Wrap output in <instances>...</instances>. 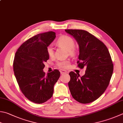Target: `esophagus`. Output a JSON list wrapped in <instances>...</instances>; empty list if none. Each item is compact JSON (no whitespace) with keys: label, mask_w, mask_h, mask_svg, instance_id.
Wrapping results in <instances>:
<instances>
[{"label":"esophagus","mask_w":123,"mask_h":123,"mask_svg":"<svg viewBox=\"0 0 123 123\" xmlns=\"http://www.w3.org/2000/svg\"><path fill=\"white\" fill-rule=\"evenodd\" d=\"M60 72H61V74H65L67 73V72L65 70H63V69H62V70L60 71Z\"/></svg>","instance_id":"obj_1"}]
</instances>
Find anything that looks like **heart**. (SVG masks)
<instances>
[{
  "mask_svg": "<svg viewBox=\"0 0 123 123\" xmlns=\"http://www.w3.org/2000/svg\"><path fill=\"white\" fill-rule=\"evenodd\" d=\"M57 43L61 47H63L68 51L70 55H73L74 54V47L75 45L74 41L70 37L68 36H62L58 39ZM47 52L48 55L50 57L54 55V49L52 45L48 46L47 48ZM70 62L68 61H60L57 62V65L60 68H66L69 65Z\"/></svg>",
  "mask_w": 123,
  "mask_h": 123,
  "instance_id": "obj_1",
  "label": "heart"
}]
</instances>
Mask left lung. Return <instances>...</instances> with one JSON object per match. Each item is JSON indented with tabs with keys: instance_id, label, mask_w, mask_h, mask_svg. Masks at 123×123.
<instances>
[{
	"instance_id": "8db88e82",
	"label": "left lung",
	"mask_w": 123,
	"mask_h": 123,
	"mask_svg": "<svg viewBox=\"0 0 123 123\" xmlns=\"http://www.w3.org/2000/svg\"><path fill=\"white\" fill-rule=\"evenodd\" d=\"M65 31L78 43V67L86 68L85 75L80 78L74 72L69 73L71 94L81 103L92 102L103 94L109 84L113 69L110 53L102 42L87 31L66 29Z\"/></svg>"
}]
</instances>
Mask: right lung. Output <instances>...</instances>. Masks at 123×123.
Wrapping results in <instances>:
<instances>
[{
	"label": "right lung",
	"mask_w": 123,
	"mask_h": 123,
	"mask_svg": "<svg viewBox=\"0 0 123 123\" xmlns=\"http://www.w3.org/2000/svg\"><path fill=\"white\" fill-rule=\"evenodd\" d=\"M53 31L36 35L24 42L16 52L13 70L19 87L26 98L34 103L45 102L52 96L60 72L55 69L47 75L43 71L49 59L47 48L55 38Z\"/></svg>",
	"instance_id": "obj_1"
}]
</instances>
